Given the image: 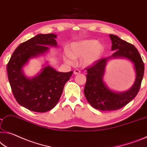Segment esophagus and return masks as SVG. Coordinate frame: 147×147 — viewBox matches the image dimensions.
I'll use <instances>...</instances> for the list:
<instances>
[{
    "instance_id": "obj_1",
    "label": "esophagus",
    "mask_w": 147,
    "mask_h": 147,
    "mask_svg": "<svg viewBox=\"0 0 147 147\" xmlns=\"http://www.w3.org/2000/svg\"><path fill=\"white\" fill-rule=\"evenodd\" d=\"M80 71L79 70V69H76L74 71V74H75V75H78V74H80Z\"/></svg>"
}]
</instances>
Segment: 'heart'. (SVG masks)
<instances>
[{
    "label": "heart",
    "mask_w": 147,
    "mask_h": 147,
    "mask_svg": "<svg viewBox=\"0 0 147 147\" xmlns=\"http://www.w3.org/2000/svg\"><path fill=\"white\" fill-rule=\"evenodd\" d=\"M104 47L96 40H84L73 42L68 53L64 56V60L69 64H74L76 58H82L84 66L94 64L103 54Z\"/></svg>",
    "instance_id": "heart-1"
}]
</instances>
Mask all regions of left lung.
Masks as SVG:
<instances>
[{"instance_id":"8db88e82","label":"left lung","mask_w":147,"mask_h":147,"mask_svg":"<svg viewBox=\"0 0 147 147\" xmlns=\"http://www.w3.org/2000/svg\"><path fill=\"white\" fill-rule=\"evenodd\" d=\"M109 37L112 40V51H115L114 53L109 57L99 59L92 66L87 67V81L84 89L85 96L90 105L102 111L119 110L131 101L139 91L144 70L141 56L134 45L116 35H110ZM112 57L127 58L134 65L136 78L134 84L127 92H113L103 82L107 61Z\"/></svg>"}]
</instances>
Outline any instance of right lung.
<instances>
[{
	"label": "right lung",
	"instance_id": "obj_1",
	"mask_svg": "<svg viewBox=\"0 0 147 147\" xmlns=\"http://www.w3.org/2000/svg\"><path fill=\"white\" fill-rule=\"evenodd\" d=\"M56 35L39 34L20 44L13 52L7 64L11 89L18 103L36 112H45L55 107L64 87L73 71L59 72L46 65L35 77L29 78L23 67L31 58L42 55L48 46L57 47Z\"/></svg>",
	"mask_w": 147,
	"mask_h": 147
}]
</instances>
